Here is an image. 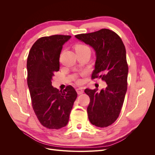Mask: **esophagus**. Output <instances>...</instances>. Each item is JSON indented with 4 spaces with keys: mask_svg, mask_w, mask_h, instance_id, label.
Segmentation results:
<instances>
[{
    "mask_svg": "<svg viewBox=\"0 0 155 155\" xmlns=\"http://www.w3.org/2000/svg\"><path fill=\"white\" fill-rule=\"evenodd\" d=\"M76 92L78 94H81L83 93V90L82 88H76Z\"/></svg>",
    "mask_w": 155,
    "mask_h": 155,
    "instance_id": "obj_1",
    "label": "esophagus"
}]
</instances>
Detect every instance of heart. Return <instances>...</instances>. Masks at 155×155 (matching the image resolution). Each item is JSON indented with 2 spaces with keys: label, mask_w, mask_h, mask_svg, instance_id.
<instances>
[{
  "label": "heart",
  "mask_w": 155,
  "mask_h": 155,
  "mask_svg": "<svg viewBox=\"0 0 155 155\" xmlns=\"http://www.w3.org/2000/svg\"><path fill=\"white\" fill-rule=\"evenodd\" d=\"M84 49H89V48L87 46L83 45V44H78L75 46V50H84ZM79 83H80L81 81L79 80L78 81Z\"/></svg>",
  "instance_id": "1"
}]
</instances>
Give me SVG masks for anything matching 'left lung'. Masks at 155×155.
<instances>
[{
  "label": "left lung",
  "mask_w": 155,
  "mask_h": 155,
  "mask_svg": "<svg viewBox=\"0 0 155 155\" xmlns=\"http://www.w3.org/2000/svg\"><path fill=\"white\" fill-rule=\"evenodd\" d=\"M75 37L96 51L92 79L99 78L107 84L105 90H85L90 97L87 107L89 121L98 127H106L118 118L127 89L128 64L125 46L118 34L105 28Z\"/></svg>",
  "instance_id": "8db88e82"
}]
</instances>
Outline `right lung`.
Wrapping results in <instances>:
<instances>
[{
	"instance_id": "obj_1",
	"label": "right lung",
	"mask_w": 155,
	"mask_h": 155,
	"mask_svg": "<svg viewBox=\"0 0 155 155\" xmlns=\"http://www.w3.org/2000/svg\"><path fill=\"white\" fill-rule=\"evenodd\" d=\"M71 36L43 37L33 45L27 59V83L31 105L42 125L50 129L66 126L77 92L68 85L59 91L51 85L52 77L59 70L63 45Z\"/></svg>"
}]
</instances>
